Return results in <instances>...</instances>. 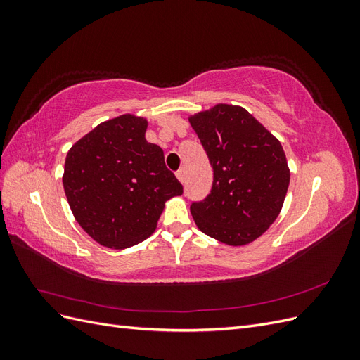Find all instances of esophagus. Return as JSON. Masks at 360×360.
I'll return each mask as SVG.
<instances>
[{"instance_id":"obj_1","label":"esophagus","mask_w":360,"mask_h":360,"mask_svg":"<svg viewBox=\"0 0 360 360\" xmlns=\"http://www.w3.org/2000/svg\"><path fill=\"white\" fill-rule=\"evenodd\" d=\"M176 176H177V179H179L181 183H184V179H186V169L180 168V169L176 172Z\"/></svg>"}]
</instances>
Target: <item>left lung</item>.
Instances as JSON below:
<instances>
[{
    "instance_id": "8db88e82",
    "label": "left lung",
    "mask_w": 360,
    "mask_h": 360,
    "mask_svg": "<svg viewBox=\"0 0 360 360\" xmlns=\"http://www.w3.org/2000/svg\"><path fill=\"white\" fill-rule=\"evenodd\" d=\"M189 122L213 168L210 193L191 205L195 224L222 243H250L285 200L290 169L281 143L240 106L216 105Z\"/></svg>"
}]
</instances>
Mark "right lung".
Instances as JSON below:
<instances>
[{
    "label": "right lung",
    "instance_id": "1",
    "mask_svg": "<svg viewBox=\"0 0 360 360\" xmlns=\"http://www.w3.org/2000/svg\"><path fill=\"white\" fill-rule=\"evenodd\" d=\"M146 130L141 117L112 118L81 138L64 163L63 186L75 219L106 248L143 242L155 231L165 201L183 193Z\"/></svg>",
    "mask_w": 360,
    "mask_h": 360
}]
</instances>
